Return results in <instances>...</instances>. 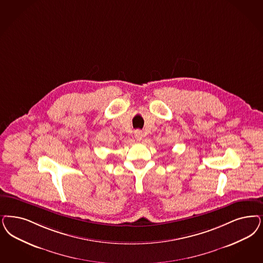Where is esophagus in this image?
<instances>
[{
  "label": "esophagus",
  "mask_w": 263,
  "mask_h": 263,
  "mask_svg": "<svg viewBox=\"0 0 263 263\" xmlns=\"http://www.w3.org/2000/svg\"><path fill=\"white\" fill-rule=\"evenodd\" d=\"M134 136L136 138L137 141H141L142 138H143V133H142V131H140V130H136L135 133H134Z\"/></svg>",
  "instance_id": "1"
}]
</instances>
